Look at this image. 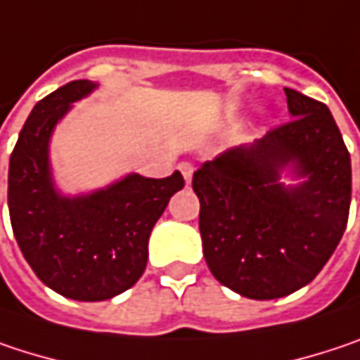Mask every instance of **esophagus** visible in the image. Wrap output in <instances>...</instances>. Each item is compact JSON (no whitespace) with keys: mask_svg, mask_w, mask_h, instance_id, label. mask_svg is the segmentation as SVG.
Wrapping results in <instances>:
<instances>
[{"mask_svg":"<svg viewBox=\"0 0 360 360\" xmlns=\"http://www.w3.org/2000/svg\"><path fill=\"white\" fill-rule=\"evenodd\" d=\"M179 171H181V173H183V177H185V183H191V175H193V167H191L189 162H181Z\"/></svg>","mask_w":360,"mask_h":360,"instance_id":"34e87169","label":"esophagus"}]
</instances>
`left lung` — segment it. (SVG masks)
Wrapping results in <instances>:
<instances>
[{"mask_svg":"<svg viewBox=\"0 0 360 360\" xmlns=\"http://www.w3.org/2000/svg\"><path fill=\"white\" fill-rule=\"evenodd\" d=\"M284 92L288 123L204 162L191 181L210 272L255 301L309 284L340 243L350 208V154L330 109ZM286 168L302 181L284 186Z\"/></svg>","mask_w":360,"mask_h":360,"instance_id":"left-lung-1","label":"left lung"}]
</instances>
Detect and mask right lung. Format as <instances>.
<instances>
[{
    "label": "right lung",
    "mask_w": 360,
    "mask_h": 360,
    "mask_svg": "<svg viewBox=\"0 0 360 360\" xmlns=\"http://www.w3.org/2000/svg\"><path fill=\"white\" fill-rule=\"evenodd\" d=\"M94 88L90 80H74L39 101L18 136L8 173V208L22 255L49 288L74 301H107L140 280L150 233L185 185L175 171L165 179L129 173L82 195L55 189L51 134L72 103Z\"/></svg>",
    "instance_id": "1"
}]
</instances>
